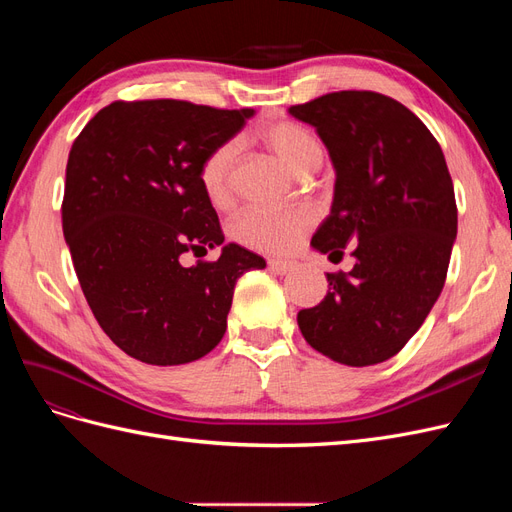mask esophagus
I'll return each instance as SVG.
<instances>
[{
	"mask_svg": "<svg viewBox=\"0 0 512 512\" xmlns=\"http://www.w3.org/2000/svg\"><path fill=\"white\" fill-rule=\"evenodd\" d=\"M269 269H271L273 273H277V275H286V273H290V271L297 269V262L273 258V260H269Z\"/></svg>",
	"mask_w": 512,
	"mask_h": 512,
	"instance_id": "obj_1",
	"label": "esophagus"
}]
</instances>
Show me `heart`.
<instances>
[{
    "label": "heart",
    "instance_id": "b5f03b06",
    "mask_svg": "<svg viewBox=\"0 0 512 512\" xmlns=\"http://www.w3.org/2000/svg\"><path fill=\"white\" fill-rule=\"evenodd\" d=\"M260 141L292 175L316 170L322 162V147L316 136L294 121H275L260 130ZM237 145L224 143L213 149L200 164V185L213 205H224L230 198L232 166ZM312 224V213L305 209L260 211L247 209L232 222V237L260 252H288Z\"/></svg>",
    "mask_w": 512,
    "mask_h": 512
}]
</instances>
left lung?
<instances>
[{
	"label": "left lung",
	"mask_w": 512,
	"mask_h": 512,
	"mask_svg": "<svg viewBox=\"0 0 512 512\" xmlns=\"http://www.w3.org/2000/svg\"><path fill=\"white\" fill-rule=\"evenodd\" d=\"M288 113L316 128L335 170L331 213L312 237L348 273H327L320 305L301 309L305 342L365 367L391 359L421 329L444 288L457 239L451 175L436 138L404 104L374 91H335Z\"/></svg>",
	"instance_id": "left-lung-1"
}]
</instances>
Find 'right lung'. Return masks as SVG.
Instances as JSON below:
<instances>
[{
    "label": "right lung",
    "instance_id": "add662e5",
    "mask_svg": "<svg viewBox=\"0 0 512 512\" xmlns=\"http://www.w3.org/2000/svg\"><path fill=\"white\" fill-rule=\"evenodd\" d=\"M254 108L181 100L113 102L76 138L61 205L64 237L102 331L132 359L183 365L222 342L239 277L262 256L226 243L198 173ZM220 244L215 263L185 251Z\"/></svg>",
    "mask_w": 512,
    "mask_h": 512
}]
</instances>
